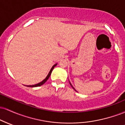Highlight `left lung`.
<instances>
[{
    "instance_id": "obj_1",
    "label": "left lung",
    "mask_w": 125,
    "mask_h": 125,
    "mask_svg": "<svg viewBox=\"0 0 125 125\" xmlns=\"http://www.w3.org/2000/svg\"><path fill=\"white\" fill-rule=\"evenodd\" d=\"M69 83H70V84H71V86H72V87H73V89H74V90H75V91H76V90H75V89H74V87H73V86H72V84H71V82H69ZM76 92H77V91H76Z\"/></svg>"
}]
</instances>
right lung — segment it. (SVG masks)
<instances>
[{"label": "right lung", "instance_id": "right-lung-1", "mask_svg": "<svg viewBox=\"0 0 125 125\" xmlns=\"http://www.w3.org/2000/svg\"><path fill=\"white\" fill-rule=\"evenodd\" d=\"M57 64H58V63L54 64V65L52 67V68H51V71H49V72L48 74V75H47V76L46 77V78L44 79V80H43L41 82H39V83H37V84H33V85H26V86H28V87H38V86H42V84H43L44 83L46 82L47 81H48V79L49 78L50 76H51V74L52 72L53 69H54V67H55L57 65ZM25 86H26V85H25Z\"/></svg>", "mask_w": 125, "mask_h": 125}]
</instances>
